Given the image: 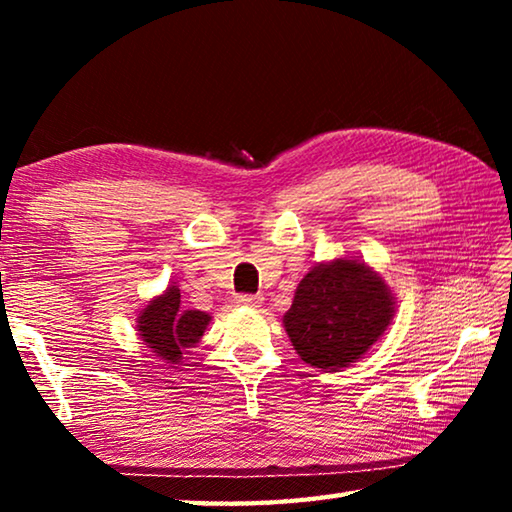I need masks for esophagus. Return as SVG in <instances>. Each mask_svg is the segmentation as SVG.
<instances>
[{
	"mask_svg": "<svg viewBox=\"0 0 512 512\" xmlns=\"http://www.w3.org/2000/svg\"><path fill=\"white\" fill-rule=\"evenodd\" d=\"M262 302H264L262 296H248V293H241V296H237V305H241V307L257 309V307H262Z\"/></svg>",
	"mask_w": 512,
	"mask_h": 512,
	"instance_id": "34e87169",
	"label": "esophagus"
}]
</instances>
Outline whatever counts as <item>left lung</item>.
<instances>
[{"label": "left lung", "mask_w": 512, "mask_h": 512, "mask_svg": "<svg viewBox=\"0 0 512 512\" xmlns=\"http://www.w3.org/2000/svg\"><path fill=\"white\" fill-rule=\"evenodd\" d=\"M393 314L395 298L379 273L341 257L302 277L282 323L302 361L334 372L361 359Z\"/></svg>", "instance_id": "8db88e82"}]
</instances>
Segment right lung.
I'll return each mask as SVG.
<instances>
[{
	"label": "right lung",
	"instance_id": "obj_1",
	"mask_svg": "<svg viewBox=\"0 0 512 512\" xmlns=\"http://www.w3.org/2000/svg\"><path fill=\"white\" fill-rule=\"evenodd\" d=\"M212 316L180 307V289L169 284L162 296L149 300L137 316V332L146 348L169 363H178L187 348L201 341Z\"/></svg>",
	"mask_w": 512,
	"mask_h": 512
}]
</instances>
